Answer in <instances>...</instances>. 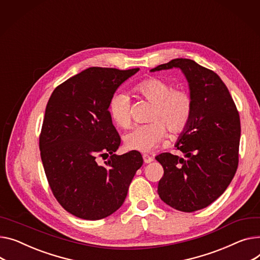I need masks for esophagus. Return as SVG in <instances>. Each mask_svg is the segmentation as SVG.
I'll return each instance as SVG.
<instances>
[{
    "label": "esophagus",
    "mask_w": 260,
    "mask_h": 260,
    "mask_svg": "<svg viewBox=\"0 0 260 260\" xmlns=\"http://www.w3.org/2000/svg\"><path fill=\"white\" fill-rule=\"evenodd\" d=\"M143 160H144V162H145L146 164H148V163H150V162L153 161L152 157H150V155H148V154H146V153L143 154Z\"/></svg>",
    "instance_id": "obj_1"
}]
</instances>
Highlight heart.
<instances>
[{
	"instance_id": "heart-1",
	"label": "heart",
	"mask_w": 260,
	"mask_h": 260,
	"mask_svg": "<svg viewBox=\"0 0 260 260\" xmlns=\"http://www.w3.org/2000/svg\"><path fill=\"white\" fill-rule=\"evenodd\" d=\"M134 92L149 103L147 124L133 127L124 137L128 149L148 152L157 147L166 135L179 134L187 128L193 114V99L185 89H174L158 77H148L134 85ZM131 100L124 93L115 94L110 101V115L121 127L131 124Z\"/></svg>"
}]
</instances>
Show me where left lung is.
<instances>
[{"mask_svg": "<svg viewBox=\"0 0 260 260\" xmlns=\"http://www.w3.org/2000/svg\"><path fill=\"white\" fill-rule=\"evenodd\" d=\"M180 68L193 99V114L176 144L185 153L155 157L164 169L158 193L172 208L193 212L206 208L227 189L238 166L240 119L235 103L220 77L187 58H176L151 72Z\"/></svg>", "mask_w": 260, "mask_h": 260, "instance_id": "left-lung-1", "label": "left lung"}]
</instances>
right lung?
<instances>
[{"instance_id":"obj_1","label":"right lung","mask_w":260,"mask_h":260,"mask_svg":"<svg viewBox=\"0 0 260 260\" xmlns=\"http://www.w3.org/2000/svg\"><path fill=\"white\" fill-rule=\"evenodd\" d=\"M138 71L89 68L56 86L47 103L42 162L52 193L76 217L97 220L118 210L143 164L137 150L115 153L121 138L109 111L119 85Z\"/></svg>"}]
</instances>
